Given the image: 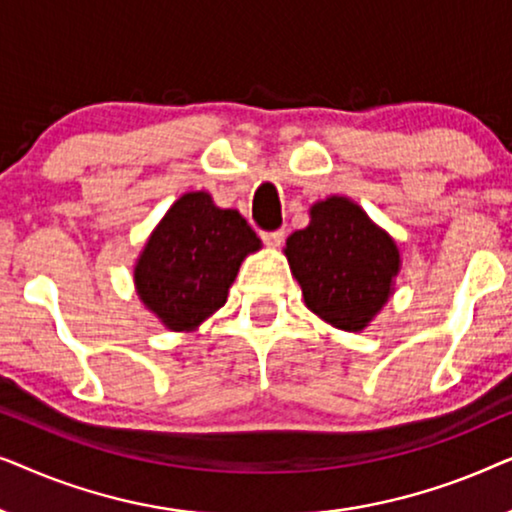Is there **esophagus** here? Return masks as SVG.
Instances as JSON below:
<instances>
[{"label":"esophagus","mask_w":512,"mask_h":512,"mask_svg":"<svg viewBox=\"0 0 512 512\" xmlns=\"http://www.w3.org/2000/svg\"><path fill=\"white\" fill-rule=\"evenodd\" d=\"M261 237H263V242L268 244V247L277 249L279 244L284 242V228H279V230H272V233H261Z\"/></svg>","instance_id":"esophagus-1"}]
</instances>
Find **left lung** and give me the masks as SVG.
Returning <instances> with one entry per match:
<instances>
[{
    "label": "left lung",
    "instance_id": "obj_1",
    "mask_svg": "<svg viewBox=\"0 0 512 512\" xmlns=\"http://www.w3.org/2000/svg\"><path fill=\"white\" fill-rule=\"evenodd\" d=\"M307 310L340 331L359 333L387 305L401 272V249L361 205L328 195L284 247Z\"/></svg>",
    "mask_w": 512,
    "mask_h": 512
}]
</instances>
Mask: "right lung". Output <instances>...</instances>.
Returning <instances> with one entry per match:
<instances>
[{"mask_svg": "<svg viewBox=\"0 0 512 512\" xmlns=\"http://www.w3.org/2000/svg\"><path fill=\"white\" fill-rule=\"evenodd\" d=\"M237 209L207 191L184 193L151 230L135 261V289L167 331L191 333L226 305L244 258L261 249Z\"/></svg>", "mask_w": 512, "mask_h": 512, "instance_id": "add662e5", "label": "right lung"}]
</instances>
